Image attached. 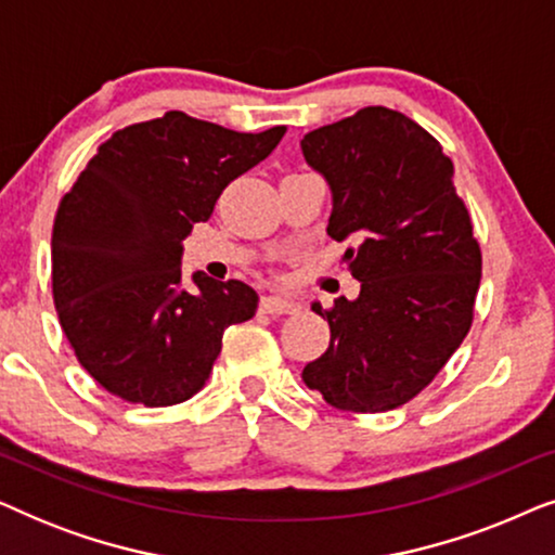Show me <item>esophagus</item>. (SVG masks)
<instances>
[{"instance_id": "esophagus-1", "label": "esophagus", "mask_w": 555, "mask_h": 555, "mask_svg": "<svg viewBox=\"0 0 555 555\" xmlns=\"http://www.w3.org/2000/svg\"><path fill=\"white\" fill-rule=\"evenodd\" d=\"M260 308L270 315H287V313H295V310H300V302L293 298H283V295H264L260 300Z\"/></svg>"}]
</instances>
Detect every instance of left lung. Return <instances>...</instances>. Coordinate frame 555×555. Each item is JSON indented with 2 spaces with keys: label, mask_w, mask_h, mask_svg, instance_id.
Returning <instances> with one entry per match:
<instances>
[{
  "label": "left lung",
  "mask_w": 555,
  "mask_h": 555,
  "mask_svg": "<svg viewBox=\"0 0 555 555\" xmlns=\"http://www.w3.org/2000/svg\"><path fill=\"white\" fill-rule=\"evenodd\" d=\"M331 189L328 234L348 242L356 300L313 302L331 346L302 369L308 389L344 412H389L414 399L473 325L482 255L454 166L404 113L369 105L302 135Z\"/></svg>",
  "instance_id": "1"
}]
</instances>
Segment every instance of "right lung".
Wrapping results in <instances>:
<instances>
[{
  "label": "right lung",
  "instance_id": "1",
  "mask_svg": "<svg viewBox=\"0 0 555 555\" xmlns=\"http://www.w3.org/2000/svg\"><path fill=\"white\" fill-rule=\"evenodd\" d=\"M262 133L169 111L98 146L57 207L52 298L80 366L116 397L171 406L202 389L224 328L249 321L257 293L240 280H181L184 240L224 186L272 154Z\"/></svg>",
  "mask_w": 555,
  "mask_h": 555
}]
</instances>
